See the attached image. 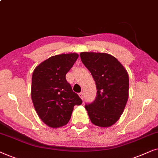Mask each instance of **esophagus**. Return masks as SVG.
Returning <instances> with one entry per match:
<instances>
[{
  "label": "esophagus",
  "mask_w": 158,
  "mask_h": 158,
  "mask_svg": "<svg viewBox=\"0 0 158 158\" xmlns=\"http://www.w3.org/2000/svg\"><path fill=\"white\" fill-rule=\"evenodd\" d=\"M79 95L81 99H82V100L84 99V98H85V94H84L83 92H80V93H79Z\"/></svg>",
  "instance_id": "obj_1"
}]
</instances>
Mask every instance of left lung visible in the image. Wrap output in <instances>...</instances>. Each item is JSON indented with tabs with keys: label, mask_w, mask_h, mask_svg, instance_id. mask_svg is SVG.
I'll list each match as a JSON object with an SVG mask.
<instances>
[{
	"label": "left lung",
	"mask_w": 158,
	"mask_h": 158,
	"mask_svg": "<svg viewBox=\"0 0 158 158\" xmlns=\"http://www.w3.org/2000/svg\"><path fill=\"white\" fill-rule=\"evenodd\" d=\"M81 60L96 84L97 95L85 105L90 121L100 127H109L119 119L129 98V75L111 55L83 52Z\"/></svg>",
	"instance_id": "left-lung-1"
}]
</instances>
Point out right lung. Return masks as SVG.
Wrapping results in <instances>:
<instances>
[{"label":"right lung","instance_id":"1","mask_svg":"<svg viewBox=\"0 0 158 158\" xmlns=\"http://www.w3.org/2000/svg\"><path fill=\"white\" fill-rule=\"evenodd\" d=\"M78 57L77 53L56 55L34 70L31 100L39 117L50 127L58 128L67 124L73 107L82 103L66 79V74Z\"/></svg>","mask_w":158,"mask_h":158}]
</instances>
